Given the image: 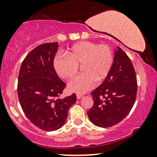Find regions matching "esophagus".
Here are the masks:
<instances>
[{"label":"esophagus","mask_w":157,"mask_h":157,"mask_svg":"<svg viewBox=\"0 0 157 157\" xmlns=\"http://www.w3.org/2000/svg\"><path fill=\"white\" fill-rule=\"evenodd\" d=\"M83 94H76V98H77V99H81V98H83Z\"/></svg>","instance_id":"34e87169"}]
</instances>
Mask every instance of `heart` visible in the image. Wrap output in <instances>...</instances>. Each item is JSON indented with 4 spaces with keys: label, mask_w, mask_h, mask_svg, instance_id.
<instances>
[{
    "label": "heart",
    "mask_w": 157,
    "mask_h": 157,
    "mask_svg": "<svg viewBox=\"0 0 157 157\" xmlns=\"http://www.w3.org/2000/svg\"><path fill=\"white\" fill-rule=\"evenodd\" d=\"M67 56H56L53 61L56 71L64 79H72L81 66L83 74L68 83L71 92L84 93L94 88L96 80L106 78L113 65V53L110 47L90 41L74 44L66 51Z\"/></svg>",
    "instance_id": "obj_1"
}]
</instances>
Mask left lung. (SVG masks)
Segmentation results:
<instances>
[{"label": "left lung", "instance_id": "8db88e82", "mask_svg": "<svg viewBox=\"0 0 157 157\" xmlns=\"http://www.w3.org/2000/svg\"><path fill=\"white\" fill-rule=\"evenodd\" d=\"M136 92L134 66L126 53L117 47L111 71L102 84L91 93L94 105L87 112L90 121L103 128L119 123L132 110Z\"/></svg>", "mask_w": 157, "mask_h": 157}]
</instances>
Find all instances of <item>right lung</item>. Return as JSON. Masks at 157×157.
Masks as SVG:
<instances>
[{"instance_id":"add662e5","label":"right lung","mask_w":157,"mask_h":157,"mask_svg":"<svg viewBox=\"0 0 157 157\" xmlns=\"http://www.w3.org/2000/svg\"><path fill=\"white\" fill-rule=\"evenodd\" d=\"M59 43H46L33 49L22 62L18 80L21 108L32 124L51 132L65 124L76 95L62 98L66 83L59 78L53 66Z\"/></svg>"}]
</instances>
